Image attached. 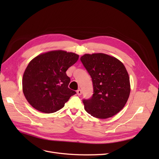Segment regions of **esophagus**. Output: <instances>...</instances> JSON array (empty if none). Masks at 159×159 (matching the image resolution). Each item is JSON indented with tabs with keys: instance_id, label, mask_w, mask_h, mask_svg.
<instances>
[{
	"instance_id": "obj_1",
	"label": "esophagus",
	"mask_w": 159,
	"mask_h": 159,
	"mask_svg": "<svg viewBox=\"0 0 159 159\" xmlns=\"http://www.w3.org/2000/svg\"><path fill=\"white\" fill-rule=\"evenodd\" d=\"M81 93H82V91H81V89H78L77 90V94H78V95H81Z\"/></svg>"
}]
</instances>
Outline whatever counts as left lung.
I'll return each instance as SVG.
<instances>
[{"label":"left lung","instance_id":"1","mask_svg":"<svg viewBox=\"0 0 159 159\" xmlns=\"http://www.w3.org/2000/svg\"><path fill=\"white\" fill-rule=\"evenodd\" d=\"M93 82V94L83 99L86 111L99 119L111 117L125 105L129 97V77L121 61L102 53L81 57Z\"/></svg>","mask_w":159,"mask_h":159}]
</instances>
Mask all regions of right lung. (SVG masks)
<instances>
[{"mask_svg":"<svg viewBox=\"0 0 159 159\" xmlns=\"http://www.w3.org/2000/svg\"><path fill=\"white\" fill-rule=\"evenodd\" d=\"M79 56L63 50L38 55L28 64L22 78V90L28 102L39 111L56 112L76 93L68 85L66 71Z\"/></svg>","mask_w":159,"mask_h":159,"instance_id":"obj_1","label":"right lung"}]
</instances>
